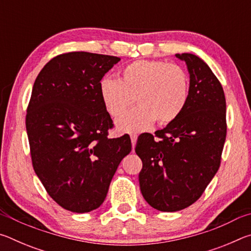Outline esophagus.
Listing matches in <instances>:
<instances>
[{
  "instance_id": "1",
  "label": "esophagus",
  "mask_w": 251,
  "mask_h": 251,
  "mask_svg": "<svg viewBox=\"0 0 251 251\" xmlns=\"http://www.w3.org/2000/svg\"><path fill=\"white\" fill-rule=\"evenodd\" d=\"M130 139H131V146H133V150H134L136 146V142H137V135L130 134Z\"/></svg>"
}]
</instances>
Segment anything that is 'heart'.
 Instances as JSON below:
<instances>
[{
  "instance_id": "obj_1",
  "label": "heart",
  "mask_w": 251,
  "mask_h": 251,
  "mask_svg": "<svg viewBox=\"0 0 251 251\" xmlns=\"http://www.w3.org/2000/svg\"><path fill=\"white\" fill-rule=\"evenodd\" d=\"M100 95L110 116L117 118L136 99L139 103L118 118L121 131H143L155 124H169L180 116L189 100V77L180 66L138 59L123 67L120 79L104 77Z\"/></svg>"
}]
</instances>
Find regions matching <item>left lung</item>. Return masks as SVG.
<instances>
[{"instance_id": "8db88e82", "label": "left lung", "mask_w": 251, "mask_h": 251, "mask_svg": "<svg viewBox=\"0 0 251 251\" xmlns=\"http://www.w3.org/2000/svg\"><path fill=\"white\" fill-rule=\"evenodd\" d=\"M189 73V100L180 116L151 134L141 135L135 151L143 161L139 186L145 201L160 211L189 207L205 192L220 166L226 141V100L207 63L176 54Z\"/></svg>"}]
</instances>
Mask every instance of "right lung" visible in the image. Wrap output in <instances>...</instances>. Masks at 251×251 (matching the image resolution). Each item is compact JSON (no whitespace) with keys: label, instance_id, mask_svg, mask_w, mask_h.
<instances>
[{"label":"right lung","instance_id":"add662e5","mask_svg":"<svg viewBox=\"0 0 251 251\" xmlns=\"http://www.w3.org/2000/svg\"><path fill=\"white\" fill-rule=\"evenodd\" d=\"M120 57L88 52L58 55L34 83L26 114L32 164L46 192L66 210L88 212L105 201L130 138H108L113 121L100 95Z\"/></svg>","mask_w":251,"mask_h":251}]
</instances>
